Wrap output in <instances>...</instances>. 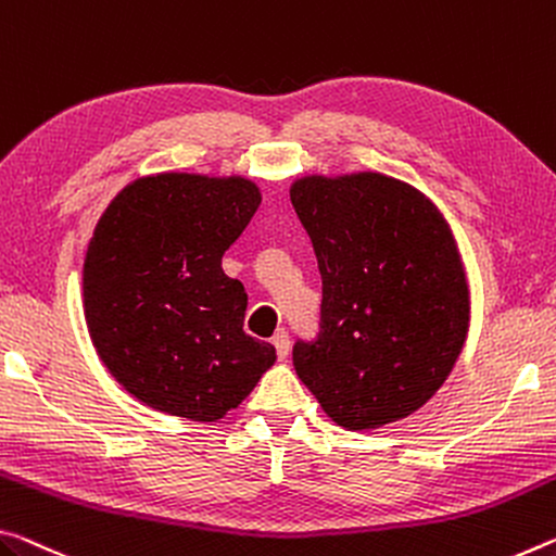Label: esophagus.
<instances>
[{
  "mask_svg": "<svg viewBox=\"0 0 556 556\" xmlns=\"http://www.w3.org/2000/svg\"><path fill=\"white\" fill-rule=\"evenodd\" d=\"M271 343H275L277 356H279V358H287V354H289V333H287L285 329H279V331L275 333V339H271Z\"/></svg>",
  "mask_w": 556,
  "mask_h": 556,
  "instance_id": "34e87169",
  "label": "esophagus"
}]
</instances>
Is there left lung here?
I'll return each mask as SVG.
<instances>
[{
  "label": "left lung",
  "mask_w": 556,
  "mask_h": 556,
  "mask_svg": "<svg viewBox=\"0 0 556 556\" xmlns=\"http://www.w3.org/2000/svg\"><path fill=\"white\" fill-rule=\"evenodd\" d=\"M292 205L314 244L321 319L292 358L326 416L371 430L418 410L468 337V281L433 202L378 173L302 178Z\"/></svg>",
  "instance_id": "8db88e82"
}]
</instances>
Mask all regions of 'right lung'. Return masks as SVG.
Wrapping results in <instances>:
<instances>
[{
	"label": "right lung",
	"mask_w": 556,
	"mask_h": 556,
	"mask_svg": "<svg viewBox=\"0 0 556 556\" xmlns=\"http://www.w3.org/2000/svg\"><path fill=\"white\" fill-rule=\"evenodd\" d=\"M260 200L244 178L163 173L123 188L96 225L88 333L113 378L151 408L219 420L275 364V346L242 329V281L223 271Z\"/></svg>",
	"instance_id": "add662e5"
}]
</instances>
